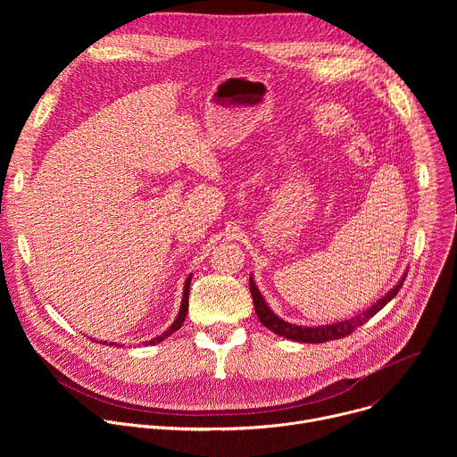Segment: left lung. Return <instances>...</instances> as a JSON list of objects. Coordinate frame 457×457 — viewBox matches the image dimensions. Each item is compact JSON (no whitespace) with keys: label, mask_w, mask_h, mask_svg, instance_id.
<instances>
[{"label":"left lung","mask_w":457,"mask_h":457,"mask_svg":"<svg viewBox=\"0 0 457 457\" xmlns=\"http://www.w3.org/2000/svg\"><path fill=\"white\" fill-rule=\"evenodd\" d=\"M403 280L393 289L388 291L381 300H378L372 307H369L367 311H363L361 314L351 318V320H345V321H340V323H333V325H323V328H300V325H293V323H287L284 320H280L264 302L262 295H260V291L256 289L253 278H249V291H251V296H253V305H254V312L258 316V320L262 321L266 328L270 331H273L275 335H280L287 340H295V342H303V344H323V342H329V340H338V338H345L349 337L353 331H356L360 325H363L369 318H372L379 309H383L390 300H393L398 291L402 289L403 286Z\"/></svg>","instance_id":"8db88e82"}]
</instances>
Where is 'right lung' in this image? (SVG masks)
I'll return each instance as SVG.
<instances>
[{"label":"right lung","instance_id":"add662e5","mask_svg":"<svg viewBox=\"0 0 457 457\" xmlns=\"http://www.w3.org/2000/svg\"><path fill=\"white\" fill-rule=\"evenodd\" d=\"M189 284H191V275L187 277V280H186V286H184V296H182V305H180V311H179V316H177V320L173 321V325L171 328L166 331V333H162L161 337H157V338H154L152 342H150V345H154V344H159V342H162L164 338H168L171 333H175V331H179L180 328H182V323H184V320H186V312H187V296H189ZM110 345H113V344H110Z\"/></svg>","mask_w":457,"mask_h":457}]
</instances>
